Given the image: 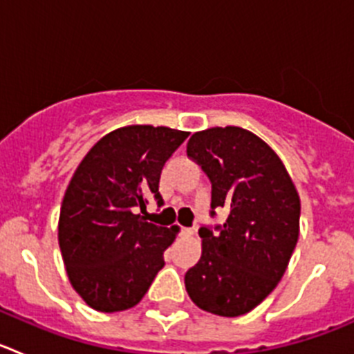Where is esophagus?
Wrapping results in <instances>:
<instances>
[{
  "instance_id": "34e87169",
  "label": "esophagus",
  "mask_w": 354,
  "mask_h": 354,
  "mask_svg": "<svg viewBox=\"0 0 354 354\" xmlns=\"http://www.w3.org/2000/svg\"><path fill=\"white\" fill-rule=\"evenodd\" d=\"M193 232H195V230H193V228H187V227H183V228H180V236H184V237L193 236Z\"/></svg>"
}]
</instances>
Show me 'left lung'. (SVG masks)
<instances>
[{"label": "left lung", "mask_w": 354, "mask_h": 354, "mask_svg": "<svg viewBox=\"0 0 354 354\" xmlns=\"http://www.w3.org/2000/svg\"><path fill=\"white\" fill-rule=\"evenodd\" d=\"M187 158L211 180V218L200 227L202 257L184 277L198 308L221 317L248 314L277 287L299 236V196L270 145L241 127H211L187 142Z\"/></svg>", "instance_id": "1"}]
</instances>
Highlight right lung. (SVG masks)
<instances>
[{
    "instance_id": "1",
    "label": "right lung",
    "mask_w": 354,
    "mask_h": 354,
    "mask_svg": "<svg viewBox=\"0 0 354 354\" xmlns=\"http://www.w3.org/2000/svg\"><path fill=\"white\" fill-rule=\"evenodd\" d=\"M189 136L170 127L129 126L106 134L74 171L62 202L58 243L68 280L99 312L138 305L165 266L177 228L149 223V198L162 204L165 162Z\"/></svg>"
}]
</instances>
